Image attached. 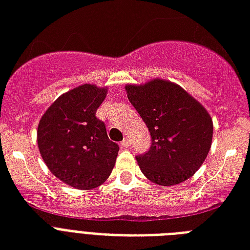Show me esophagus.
Returning a JSON list of instances; mask_svg holds the SVG:
<instances>
[{"label":"esophagus","instance_id":"esophagus-1","mask_svg":"<svg viewBox=\"0 0 250 250\" xmlns=\"http://www.w3.org/2000/svg\"><path fill=\"white\" fill-rule=\"evenodd\" d=\"M131 145V141L129 137H125V138L123 139V142H121V146L123 147H129Z\"/></svg>","mask_w":250,"mask_h":250}]
</instances>
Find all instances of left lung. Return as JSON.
<instances>
[{
    "mask_svg": "<svg viewBox=\"0 0 250 250\" xmlns=\"http://www.w3.org/2000/svg\"><path fill=\"white\" fill-rule=\"evenodd\" d=\"M125 90L151 134L150 150L137 156L143 175L162 187L190 179L211 147L214 126L206 108L166 79L126 84Z\"/></svg>",
    "mask_w": 250,
    "mask_h": 250,
    "instance_id": "left-lung-1",
    "label": "left lung"
}]
</instances>
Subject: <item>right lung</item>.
Wrapping results in <instances>:
<instances>
[{"label": "right lung", "mask_w": 250, "mask_h": 250, "mask_svg": "<svg viewBox=\"0 0 250 250\" xmlns=\"http://www.w3.org/2000/svg\"><path fill=\"white\" fill-rule=\"evenodd\" d=\"M107 87L84 83L51 104L38 125V147L49 171L69 187L90 190L109 177L119 145L109 141L96 109Z\"/></svg>", "instance_id": "add662e5"}]
</instances>
